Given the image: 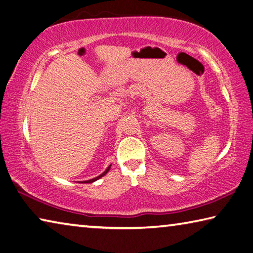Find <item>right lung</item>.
<instances>
[{
  "instance_id": "right-lung-1",
  "label": "right lung",
  "mask_w": 253,
  "mask_h": 253,
  "mask_svg": "<svg viewBox=\"0 0 253 253\" xmlns=\"http://www.w3.org/2000/svg\"><path fill=\"white\" fill-rule=\"evenodd\" d=\"M110 168H111V166H109L108 167V169H106L104 172H103V173H102V174H100L99 176H96V178H93V179H91V180H87V181H84V182H85V183H92V182H94V181H96V180H99L100 178H102V176H103V175H105L106 173H108V172H109V170H110Z\"/></svg>"
}]
</instances>
